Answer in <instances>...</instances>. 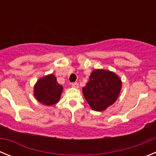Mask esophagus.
Returning <instances> with one entry per match:
<instances>
[{
    "mask_svg": "<svg viewBox=\"0 0 156 156\" xmlns=\"http://www.w3.org/2000/svg\"><path fill=\"white\" fill-rule=\"evenodd\" d=\"M72 87L74 88H79V84L77 83H72Z\"/></svg>",
    "mask_w": 156,
    "mask_h": 156,
    "instance_id": "34e87169",
    "label": "esophagus"
}]
</instances>
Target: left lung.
I'll use <instances>...</instances> for the list:
<instances>
[{"instance_id":"1","label":"left lung","mask_w":156,"mask_h":156,"mask_svg":"<svg viewBox=\"0 0 156 156\" xmlns=\"http://www.w3.org/2000/svg\"><path fill=\"white\" fill-rule=\"evenodd\" d=\"M122 88V80L110 70L94 69L83 87V94L92 110L105 111L115 102Z\"/></svg>"}]
</instances>
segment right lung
Instances as JSON below:
<instances>
[{"label":"right lung","instance_id":"right-lung-1","mask_svg":"<svg viewBox=\"0 0 156 156\" xmlns=\"http://www.w3.org/2000/svg\"><path fill=\"white\" fill-rule=\"evenodd\" d=\"M63 87L58 83L55 76L48 74L40 78L34 85V95L41 104L53 105L58 102Z\"/></svg>","mask_w":156,"mask_h":156}]
</instances>
